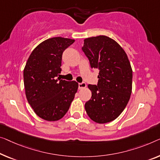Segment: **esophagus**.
Here are the masks:
<instances>
[{"instance_id":"1","label":"esophagus","mask_w":160,"mask_h":160,"mask_svg":"<svg viewBox=\"0 0 160 160\" xmlns=\"http://www.w3.org/2000/svg\"><path fill=\"white\" fill-rule=\"evenodd\" d=\"M78 88H79V89H83V88H86V83L85 82H81L78 84Z\"/></svg>"}]
</instances>
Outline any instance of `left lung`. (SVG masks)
Here are the masks:
<instances>
[{
  "mask_svg": "<svg viewBox=\"0 0 160 160\" xmlns=\"http://www.w3.org/2000/svg\"><path fill=\"white\" fill-rule=\"evenodd\" d=\"M82 49L91 68L99 70L98 85L88 86L92 96L85 111L95 122H111L124 110L132 94V69L127 54L115 40L103 35L85 39Z\"/></svg>",
  "mask_w": 160,
  "mask_h": 160,
  "instance_id": "1",
  "label": "left lung"
}]
</instances>
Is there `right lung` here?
<instances>
[{"mask_svg":"<svg viewBox=\"0 0 160 160\" xmlns=\"http://www.w3.org/2000/svg\"><path fill=\"white\" fill-rule=\"evenodd\" d=\"M75 40L50 38L31 53L23 70L27 101L38 116L48 121L61 119L69 110L78 91L76 81L57 78L61 72L62 57Z\"/></svg>","mask_w":160,"mask_h":160,"instance_id":"obj_1","label":"right lung"}]
</instances>
